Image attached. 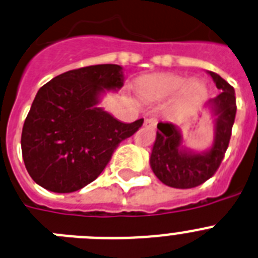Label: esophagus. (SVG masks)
Masks as SVG:
<instances>
[{
  "mask_svg": "<svg viewBox=\"0 0 258 258\" xmlns=\"http://www.w3.org/2000/svg\"><path fill=\"white\" fill-rule=\"evenodd\" d=\"M156 124H158V120L154 117L146 118V120H145V126L146 127H155Z\"/></svg>",
  "mask_w": 258,
  "mask_h": 258,
  "instance_id": "esophagus-1",
  "label": "esophagus"
}]
</instances>
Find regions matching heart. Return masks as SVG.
<instances>
[{
	"mask_svg": "<svg viewBox=\"0 0 258 258\" xmlns=\"http://www.w3.org/2000/svg\"><path fill=\"white\" fill-rule=\"evenodd\" d=\"M180 94L185 100H195L204 94V85L198 81H188L175 74H154L145 77L137 86L138 95L145 100H160Z\"/></svg>",
	"mask_w": 258,
	"mask_h": 258,
	"instance_id": "obj_1",
	"label": "heart"
}]
</instances>
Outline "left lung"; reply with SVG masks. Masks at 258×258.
<instances>
[{
    "mask_svg": "<svg viewBox=\"0 0 258 258\" xmlns=\"http://www.w3.org/2000/svg\"><path fill=\"white\" fill-rule=\"evenodd\" d=\"M221 94L206 102L214 114V141L210 149L193 151L182 145L181 132L172 122H159L150 156L153 172L163 184L177 189L201 185L221 166L236 114L234 87L217 73L208 72Z\"/></svg>",
    "mask_w": 258,
    "mask_h": 258,
    "instance_id": "1",
    "label": "left lung"
}]
</instances>
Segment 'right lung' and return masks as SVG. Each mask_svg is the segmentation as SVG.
<instances>
[{
	"label": "right lung",
	"instance_id": "right-lung-1",
	"mask_svg": "<svg viewBox=\"0 0 258 258\" xmlns=\"http://www.w3.org/2000/svg\"><path fill=\"white\" fill-rule=\"evenodd\" d=\"M122 86V68L104 63L62 73L37 91L21 138L24 166L36 184L72 193L103 172L121 141L144 124H125L98 107L105 91Z\"/></svg>",
	"mask_w": 258,
	"mask_h": 258
}]
</instances>
